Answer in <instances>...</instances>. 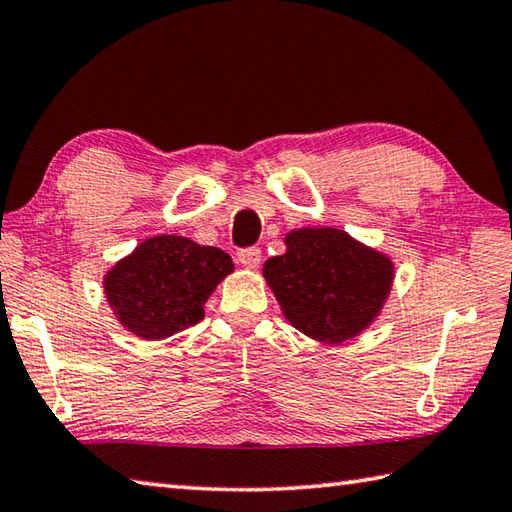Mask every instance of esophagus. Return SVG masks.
I'll list each match as a JSON object with an SVG mask.
<instances>
[{
  "label": "esophagus",
  "mask_w": 512,
  "mask_h": 512,
  "mask_svg": "<svg viewBox=\"0 0 512 512\" xmlns=\"http://www.w3.org/2000/svg\"><path fill=\"white\" fill-rule=\"evenodd\" d=\"M237 262H239L241 266H246V268H257V266H259V262H262V250H259L257 246L239 250Z\"/></svg>",
  "instance_id": "34e87169"
}]
</instances>
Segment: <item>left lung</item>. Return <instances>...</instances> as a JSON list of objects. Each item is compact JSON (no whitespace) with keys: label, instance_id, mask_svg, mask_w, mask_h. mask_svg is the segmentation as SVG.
Returning a JSON list of instances; mask_svg holds the SVG:
<instances>
[{"label":"left lung","instance_id":"8db88e82","mask_svg":"<svg viewBox=\"0 0 512 512\" xmlns=\"http://www.w3.org/2000/svg\"><path fill=\"white\" fill-rule=\"evenodd\" d=\"M264 277L286 320L309 338L345 342L376 318L394 280L385 255L336 228H302L286 253L264 264Z\"/></svg>","mask_w":512,"mask_h":512}]
</instances>
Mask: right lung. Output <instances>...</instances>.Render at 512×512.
Here are the masks:
<instances>
[{"label":"right lung","mask_w":512,"mask_h":512,"mask_svg":"<svg viewBox=\"0 0 512 512\" xmlns=\"http://www.w3.org/2000/svg\"><path fill=\"white\" fill-rule=\"evenodd\" d=\"M232 268L224 250L159 235L111 268L105 293L123 327L161 340L203 320V304Z\"/></svg>","instance_id":"right-lung-1"}]
</instances>
